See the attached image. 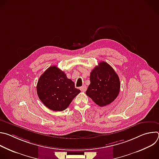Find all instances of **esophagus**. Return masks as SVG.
Returning <instances> with one entry per match:
<instances>
[{"instance_id": "esophagus-1", "label": "esophagus", "mask_w": 159, "mask_h": 159, "mask_svg": "<svg viewBox=\"0 0 159 159\" xmlns=\"http://www.w3.org/2000/svg\"><path fill=\"white\" fill-rule=\"evenodd\" d=\"M80 89L82 92H85L86 90H87V87L85 85H83L80 88Z\"/></svg>"}]
</instances>
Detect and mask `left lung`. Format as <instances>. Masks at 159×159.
<instances>
[{"label":"left lung","instance_id":"obj_1","mask_svg":"<svg viewBox=\"0 0 159 159\" xmlns=\"http://www.w3.org/2000/svg\"><path fill=\"white\" fill-rule=\"evenodd\" d=\"M90 81V84L85 92L86 95L101 107L111 104L120 93L119 77L105 61L99 62L91 71Z\"/></svg>","mask_w":159,"mask_h":159}]
</instances>
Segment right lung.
I'll use <instances>...</instances> for the list:
<instances>
[{"mask_svg": "<svg viewBox=\"0 0 159 159\" xmlns=\"http://www.w3.org/2000/svg\"><path fill=\"white\" fill-rule=\"evenodd\" d=\"M38 98L43 104L55 111H62L69 107L80 90L57 66H50L39 77L37 86Z\"/></svg>", "mask_w": 159, "mask_h": 159, "instance_id": "right-lung-1", "label": "right lung"}]
</instances>
